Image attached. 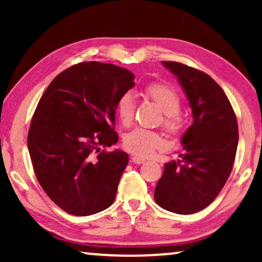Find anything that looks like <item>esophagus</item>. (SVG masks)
Segmentation results:
<instances>
[{
  "label": "esophagus",
  "instance_id": "34e87169",
  "mask_svg": "<svg viewBox=\"0 0 262 262\" xmlns=\"http://www.w3.org/2000/svg\"><path fill=\"white\" fill-rule=\"evenodd\" d=\"M132 162L136 164H142L145 162V159H143V157H141V156H134L132 157Z\"/></svg>",
  "mask_w": 262,
  "mask_h": 262
}]
</instances>
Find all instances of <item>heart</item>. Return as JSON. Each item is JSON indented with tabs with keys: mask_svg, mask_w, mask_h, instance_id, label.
Wrapping results in <instances>:
<instances>
[{
	"mask_svg": "<svg viewBox=\"0 0 262 262\" xmlns=\"http://www.w3.org/2000/svg\"><path fill=\"white\" fill-rule=\"evenodd\" d=\"M144 94L160 107L164 113L163 127L169 134H178L181 128V118L179 112L181 110V100L173 88L164 83H151L145 88ZM136 112V101L131 93H125L120 96L117 105V113L119 120L124 125H130ZM124 145L128 151L135 155L148 157L156 150L162 149L163 138L154 131L145 128H136L124 138Z\"/></svg>",
	"mask_w": 262,
	"mask_h": 262,
	"instance_id": "obj_1",
	"label": "heart"
}]
</instances>
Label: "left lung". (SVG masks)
<instances>
[{"instance_id": "left-lung-1", "label": "left lung", "mask_w": 262, "mask_h": 262, "mask_svg": "<svg viewBox=\"0 0 262 262\" xmlns=\"http://www.w3.org/2000/svg\"><path fill=\"white\" fill-rule=\"evenodd\" d=\"M162 64L184 89L193 123L181 138L180 160L164 164L154 198L164 210L191 214L216 199L231 173L238 144L237 120L212 77L178 62Z\"/></svg>"}]
</instances>
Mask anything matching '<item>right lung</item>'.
I'll return each mask as SVG.
<instances>
[{"label": "right lung", "instance_id": "1", "mask_svg": "<svg viewBox=\"0 0 262 262\" xmlns=\"http://www.w3.org/2000/svg\"><path fill=\"white\" fill-rule=\"evenodd\" d=\"M130 70L84 62L64 70L39 100L27 145L35 177L49 198L74 216L110 207L128 163L113 124L120 96L135 85Z\"/></svg>", "mask_w": 262, "mask_h": 262}]
</instances>
